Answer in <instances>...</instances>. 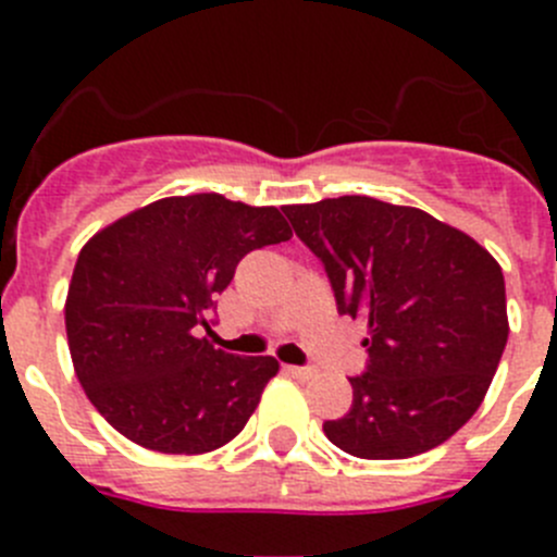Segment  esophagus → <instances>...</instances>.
I'll return each mask as SVG.
<instances>
[{
	"label": "esophagus",
	"mask_w": 557,
	"mask_h": 557,
	"mask_svg": "<svg viewBox=\"0 0 557 557\" xmlns=\"http://www.w3.org/2000/svg\"><path fill=\"white\" fill-rule=\"evenodd\" d=\"M284 371H287L293 379H301V382H307V379L314 376L312 368H301V366H287Z\"/></svg>",
	"instance_id": "esophagus-1"
}]
</instances>
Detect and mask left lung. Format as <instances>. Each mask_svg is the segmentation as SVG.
Masks as SVG:
<instances>
[{
    "label": "left lung",
    "instance_id": "left-lung-1",
    "mask_svg": "<svg viewBox=\"0 0 557 557\" xmlns=\"http://www.w3.org/2000/svg\"><path fill=\"white\" fill-rule=\"evenodd\" d=\"M323 262L339 314L368 321L351 410L326 421L362 460H405L449 441L476 412L508 343L505 275L469 234L412 206L343 195L287 206Z\"/></svg>",
    "mask_w": 557,
    "mask_h": 557
}]
</instances>
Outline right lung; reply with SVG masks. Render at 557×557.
<instances>
[{"instance_id":"1","label":"right lung","mask_w":557,"mask_h":557,"mask_svg":"<svg viewBox=\"0 0 557 557\" xmlns=\"http://www.w3.org/2000/svg\"><path fill=\"white\" fill-rule=\"evenodd\" d=\"M289 236L275 206L203 191L131 211L83 245L69 351L113 430L164 455H203L243 432L278 362L214 348L206 314L245 253Z\"/></svg>"}]
</instances>
